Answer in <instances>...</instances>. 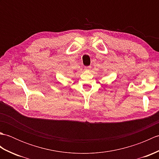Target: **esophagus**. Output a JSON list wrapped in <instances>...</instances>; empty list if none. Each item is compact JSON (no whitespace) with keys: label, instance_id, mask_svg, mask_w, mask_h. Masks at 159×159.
Instances as JSON below:
<instances>
[{"label":"esophagus","instance_id":"esophagus-1","mask_svg":"<svg viewBox=\"0 0 159 159\" xmlns=\"http://www.w3.org/2000/svg\"><path fill=\"white\" fill-rule=\"evenodd\" d=\"M91 68H92V67L91 66H87V67H85V70L87 71V72H89V71L91 70Z\"/></svg>","mask_w":159,"mask_h":159}]
</instances>
